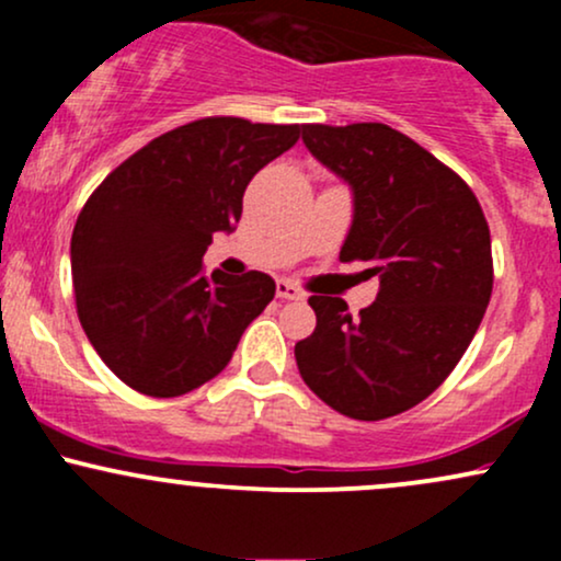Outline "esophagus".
I'll list each match as a JSON object with an SVG mask.
<instances>
[{"mask_svg": "<svg viewBox=\"0 0 561 561\" xmlns=\"http://www.w3.org/2000/svg\"><path fill=\"white\" fill-rule=\"evenodd\" d=\"M276 298H282V300H302L306 298V293H302L300 287H295L293 282H276Z\"/></svg>", "mask_w": 561, "mask_h": 561, "instance_id": "1", "label": "esophagus"}]
</instances>
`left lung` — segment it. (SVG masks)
Segmentation results:
<instances>
[{
	"mask_svg": "<svg viewBox=\"0 0 561 561\" xmlns=\"http://www.w3.org/2000/svg\"><path fill=\"white\" fill-rule=\"evenodd\" d=\"M302 145L351 186L340 261L369 263L379 293L358 317L343 298H308L317 330L295 362L334 411L388 420L440 388L472 343L493 289L491 231L465 179L396 128L311 124Z\"/></svg>",
	"mask_w": 561,
	"mask_h": 561,
	"instance_id": "left-lung-1",
	"label": "left lung"
}]
</instances>
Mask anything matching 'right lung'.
I'll use <instances>...</instances> for the list:
<instances>
[{
	"instance_id": "add662e5",
	"label": "right lung",
	"mask_w": 561,
	"mask_h": 561,
	"mask_svg": "<svg viewBox=\"0 0 561 561\" xmlns=\"http://www.w3.org/2000/svg\"><path fill=\"white\" fill-rule=\"evenodd\" d=\"M300 126L203 118L152 139L87 199L70 237L76 308L89 343L128 388L176 398L231 362L268 302V274H203L216 231H234L242 195Z\"/></svg>"
}]
</instances>
